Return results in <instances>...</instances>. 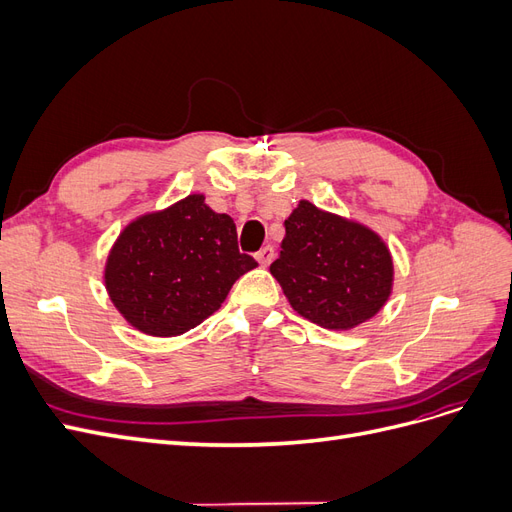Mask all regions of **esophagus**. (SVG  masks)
Here are the masks:
<instances>
[{
	"mask_svg": "<svg viewBox=\"0 0 512 512\" xmlns=\"http://www.w3.org/2000/svg\"><path fill=\"white\" fill-rule=\"evenodd\" d=\"M273 258H275V250H273L271 245H265V247H262V250L256 252V260L260 262L262 267H269L271 262H273Z\"/></svg>",
	"mask_w": 512,
	"mask_h": 512,
	"instance_id": "esophagus-1",
	"label": "esophagus"
}]
</instances>
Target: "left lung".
Returning a JSON list of instances; mask_svg holds the SVG:
<instances>
[{"label":"left lung","instance_id":"left-lung-1","mask_svg":"<svg viewBox=\"0 0 512 512\" xmlns=\"http://www.w3.org/2000/svg\"><path fill=\"white\" fill-rule=\"evenodd\" d=\"M271 265L288 303L318 327L348 331L374 318L393 290V258L374 230L322 211L309 200L294 209Z\"/></svg>","mask_w":512,"mask_h":512}]
</instances>
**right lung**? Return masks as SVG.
Returning a JSON list of instances; mask_svg holds the SVG:
<instances>
[{"label": "right lung", "mask_w": 512, "mask_h": 512, "mask_svg": "<svg viewBox=\"0 0 512 512\" xmlns=\"http://www.w3.org/2000/svg\"><path fill=\"white\" fill-rule=\"evenodd\" d=\"M256 267L239 252L230 215L190 194L121 230L106 258L104 286L134 329L175 337L218 312L232 284Z\"/></svg>", "instance_id": "1"}]
</instances>
